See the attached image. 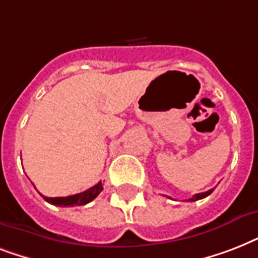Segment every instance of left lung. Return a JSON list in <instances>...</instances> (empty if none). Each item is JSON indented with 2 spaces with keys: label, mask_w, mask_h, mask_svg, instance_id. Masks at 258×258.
I'll return each mask as SVG.
<instances>
[{
  "label": "left lung",
  "mask_w": 258,
  "mask_h": 258,
  "mask_svg": "<svg viewBox=\"0 0 258 258\" xmlns=\"http://www.w3.org/2000/svg\"><path fill=\"white\" fill-rule=\"evenodd\" d=\"M213 190H214V188H210L209 191H205V192H200V194H196V196H192L191 198H190V200H187V201H190V202H196V201H198V200H202V198H205V197L210 196V194H212V192H213Z\"/></svg>",
  "instance_id": "left-lung-1"
}]
</instances>
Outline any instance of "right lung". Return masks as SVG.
Returning a JSON list of instances; mask_svg holds the SVG:
<instances>
[{"label":"right lung","instance_id":"right-lung-1","mask_svg":"<svg viewBox=\"0 0 258 258\" xmlns=\"http://www.w3.org/2000/svg\"><path fill=\"white\" fill-rule=\"evenodd\" d=\"M103 190V184L101 182L96 183L95 186H92L91 188L86 190V191L79 192V194H75V196H70V197H56V198H49V197L42 196L41 197L46 202H49L52 205H56V206H62V208H66V206H82V205H86L91 201H93L96 198L100 191Z\"/></svg>","mask_w":258,"mask_h":258}]
</instances>
